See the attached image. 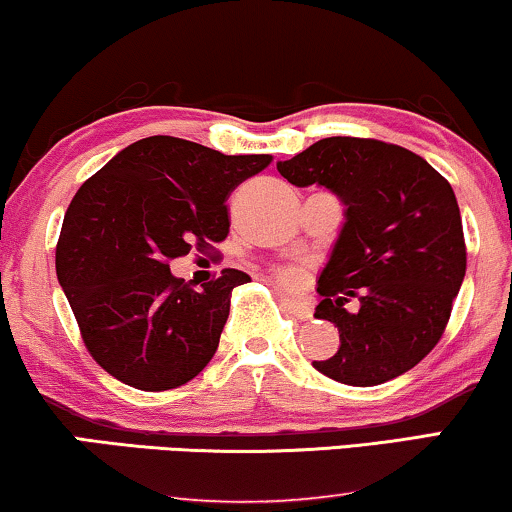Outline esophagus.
<instances>
[{
    "mask_svg": "<svg viewBox=\"0 0 512 512\" xmlns=\"http://www.w3.org/2000/svg\"><path fill=\"white\" fill-rule=\"evenodd\" d=\"M281 304H283V309H286L288 314L295 316V319L307 321L309 316H312V304L300 300V297H283Z\"/></svg>",
    "mask_w": 512,
    "mask_h": 512,
    "instance_id": "esophagus-1",
    "label": "esophagus"
}]
</instances>
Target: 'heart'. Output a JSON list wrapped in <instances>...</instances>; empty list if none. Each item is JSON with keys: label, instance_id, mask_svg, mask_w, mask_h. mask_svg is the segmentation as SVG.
Instances as JSON below:
<instances>
[{"label": "heart", "instance_id": "obj_1", "mask_svg": "<svg viewBox=\"0 0 512 512\" xmlns=\"http://www.w3.org/2000/svg\"><path fill=\"white\" fill-rule=\"evenodd\" d=\"M276 278H278V283H283V286L286 288H295V286H300L302 283V271L300 269H278L276 271Z\"/></svg>", "mask_w": 512, "mask_h": 512}]
</instances>
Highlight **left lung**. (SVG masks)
<instances>
[{"label":"left lung","mask_w":512,"mask_h":512,"mask_svg":"<svg viewBox=\"0 0 512 512\" xmlns=\"http://www.w3.org/2000/svg\"><path fill=\"white\" fill-rule=\"evenodd\" d=\"M295 186H326L347 205L319 276L314 319L338 326L340 347L316 371L371 387L411 371L442 338L465 276L454 189L409 148L328 137L278 163ZM360 300L349 313L346 302Z\"/></svg>","instance_id":"left-lung-1"}]
</instances>
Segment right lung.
I'll list each match as a JSON object with an SVG mask.
<instances>
[{"instance_id": "1", "label": "right lung", "mask_w": 512, "mask_h": 512, "mask_svg": "<svg viewBox=\"0 0 512 512\" xmlns=\"http://www.w3.org/2000/svg\"><path fill=\"white\" fill-rule=\"evenodd\" d=\"M271 155H224L177 137L122 148L77 189L56 245V274L84 347L144 392L186 385L215 357L231 290L245 271L191 288L170 262L229 234L231 191Z\"/></svg>"}]
</instances>
